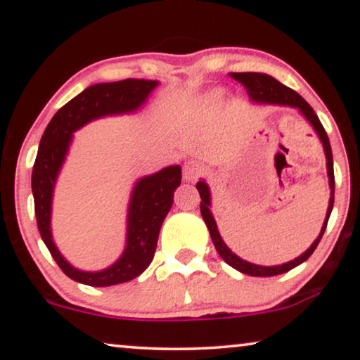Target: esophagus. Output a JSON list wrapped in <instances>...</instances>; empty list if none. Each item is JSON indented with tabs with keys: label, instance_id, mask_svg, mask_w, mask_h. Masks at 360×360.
Masks as SVG:
<instances>
[{
	"label": "esophagus",
	"instance_id": "obj_1",
	"mask_svg": "<svg viewBox=\"0 0 360 360\" xmlns=\"http://www.w3.org/2000/svg\"><path fill=\"white\" fill-rule=\"evenodd\" d=\"M205 172H206V168L202 165V163L192 160L184 167V172H182V179H184L186 182H193L195 179L200 178V176L205 174Z\"/></svg>",
	"mask_w": 360,
	"mask_h": 360
}]
</instances>
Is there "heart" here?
<instances>
[{
    "mask_svg": "<svg viewBox=\"0 0 360 360\" xmlns=\"http://www.w3.org/2000/svg\"><path fill=\"white\" fill-rule=\"evenodd\" d=\"M211 98H212V100H214V98H216V95H212V96H211Z\"/></svg>",
    "mask_w": 360,
    "mask_h": 360,
    "instance_id": "b5f03b06",
    "label": "heart"
}]
</instances>
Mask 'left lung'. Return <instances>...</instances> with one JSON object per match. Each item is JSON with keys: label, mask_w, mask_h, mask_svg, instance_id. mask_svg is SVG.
Wrapping results in <instances>:
<instances>
[{"label": "left lung", "mask_w": 360, "mask_h": 360, "mask_svg": "<svg viewBox=\"0 0 360 360\" xmlns=\"http://www.w3.org/2000/svg\"><path fill=\"white\" fill-rule=\"evenodd\" d=\"M231 77H235L236 81L241 82L245 87L248 89V95L251 103H255V105H273V106H288V108H294L300 112L304 119L308 120V124L313 127V130L316 131V135L321 139L322 148H324V154H326V167H327V176H328V187H330V198H328V208L326 212V219L324 224H322V229L319 231L318 238L313 241V245L309 246L307 251L303 254L298 255L294 260L285 262V264L281 265H257L252 264V262H248L245 259H241L240 255H236L231 249L225 245V241L222 240L221 233H219L216 219L211 212V191L210 186L206 184L205 179H200L197 182V191L202 197V202H200V211H202V217L206 224V227L210 230L211 240L214 243L216 251L219 255L227 262L230 266H233L235 270H238L245 275L249 276H276V275H283V273L292 270L297 265L303 264L309 255L314 252V249L318 248L319 241L324 235L328 217H330V212L333 208V193H335V178H333V157H332V148H330V141H328V136L322 127L321 120L316 112L313 111V108L304 101L300 95H298L295 90H292L289 87H285L284 84L276 81L275 77H271L270 75H265V72H231Z\"/></svg>", "instance_id": "1"}]
</instances>
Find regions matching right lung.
<instances>
[{
    "label": "right lung",
    "mask_w": 360,
    "mask_h": 360,
    "mask_svg": "<svg viewBox=\"0 0 360 360\" xmlns=\"http://www.w3.org/2000/svg\"><path fill=\"white\" fill-rule=\"evenodd\" d=\"M160 85L150 79H125L94 84L60 108L41 138L32 174L34 214L41 238L66 276L94 288L131 281L150 265L158 233L181 186V167L169 165L139 178L131 188L127 208L125 248L120 257L98 271H85L66 260L52 236V202L58 174L65 165L75 133L84 125L109 115L133 114L141 109Z\"/></svg>",
    "instance_id": "add662e5"
}]
</instances>
